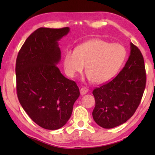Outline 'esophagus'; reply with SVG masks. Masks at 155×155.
I'll list each match as a JSON object with an SVG mask.
<instances>
[{
  "label": "esophagus",
  "instance_id": "obj_1",
  "mask_svg": "<svg viewBox=\"0 0 155 155\" xmlns=\"http://www.w3.org/2000/svg\"><path fill=\"white\" fill-rule=\"evenodd\" d=\"M87 92H88V89H87V88H86V87H85L81 88L80 93H81V95H84V94H87Z\"/></svg>",
  "mask_w": 155,
  "mask_h": 155
}]
</instances>
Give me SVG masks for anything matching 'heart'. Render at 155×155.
<instances>
[{"label":"heart","mask_w":155,"mask_h":155,"mask_svg":"<svg viewBox=\"0 0 155 155\" xmlns=\"http://www.w3.org/2000/svg\"><path fill=\"white\" fill-rule=\"evenodd\" d=\"M126 57L127 50L122 44L94 39L80 44L75 50H67L64 67L67 75L74 77L83 71L85 65L88 79L103 83L117 74Z\"/></svg>","instance_id":"b5f03b06"}]
</instances>
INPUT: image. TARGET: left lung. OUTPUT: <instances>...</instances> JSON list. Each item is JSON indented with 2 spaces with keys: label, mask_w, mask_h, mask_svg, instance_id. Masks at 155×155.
<instances>
[{
  "label": "left lung",
  "mask_w": 155,
  "mask_h": 155,
  "mask_svg": "<svg viewBox=\"0 0 155 155\" xmlns=\"http://www.w3.org/2000/svg\"><path fill=\"white\" fill-rule=\"evenodd\" d=\"M146 83L143 55L140 50L130 43V56L119 74L93 90L96 105L92 115L96 124L112 128L127 122L140 103Z\"/></svg>",
  "instance_id": "left-lung-1"
}]
</instances>
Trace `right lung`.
Segmentation results:
<instances>
[{
  "mask_svg": "<svg viewBox=\"0 0 155 155\" xmlns=\"http://www.w3.org/2000/svg\"><path fill=\"white\" fill-rule=\"evenodd\" d=\"M69 27L39 28L28 36L18 54L16 91L22 108L41 128L57 130L71 116L79 89L63 75L57 64L61 59L58 41Z\"/></svg>",
  "mask_w": 155,
  "mask_h": 155,
  "instance_id": "obj_1",
  "label": "right lung"
}]
</instances>
